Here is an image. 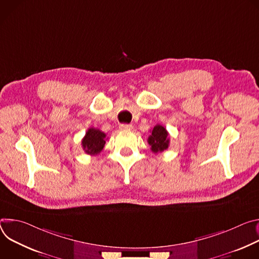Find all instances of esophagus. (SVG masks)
Returning <instances> with one entry per match:
<instances>
[{
    "label": "esophagus",
    "mask_w": 259,
    "mask_h": 259,
    "mask_svg": "<svg viewBox=\"0 0 259 259\" xmlns=\"http://www.w3.org/2000/svg\"><path fill=\"white\" fill-rule=\"evenodd\" d=\"M120 130H122V131H130V130H132L133 128V125L132 124H125V123H123V124H120Z\"/></svg>",
    "instance_id": "34e87169"
}]
</instances>
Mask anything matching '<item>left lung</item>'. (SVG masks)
<instances>
[{
	"instance_id": "left-lung-1",
	"label": "left lung",
	"mask_w": 259,
	"mask_h": 259,
	"mask_svg": "<svg viewBox=\"0 0 259 259\" xmlns=\"http://www.w3.org/2000/svg\"><path fill=\"white\" fill-rule=\"evenodd\" d=\"M148 143L151 146V151L153 153L162 152L168 148V133L162 125L156 124L151 131V135L148 138Z\"/></svg>"
}]
</instances>
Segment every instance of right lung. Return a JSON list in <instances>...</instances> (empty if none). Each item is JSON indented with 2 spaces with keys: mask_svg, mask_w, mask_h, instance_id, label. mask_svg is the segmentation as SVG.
<instances>
[{
  "mask_svg": "<svg viewBox=\"0 0 259 259\" xmlns=\"http://www.w3.org/2000/svg\"><path fill=\"white\" fill-rule=\"evenodd\" d=\"M106 144V134L102 131L91 127L82 139V147L85 153L90 155L99 154Z\"/></svg>",
  "mask_w": 259,
  "mask_h": 259,
  "instance_id": "obj_1",
  "label": "right lung"
}]
</instances>
